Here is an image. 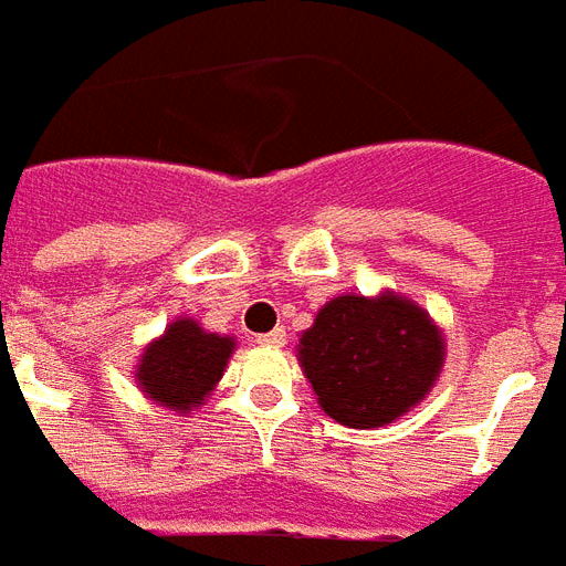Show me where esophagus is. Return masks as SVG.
<instances>
[{
	"label": "esophagus",
	"mask_w": 566,
	"mask_h": 566,
	"mask_svg": "<svg viewBox=\"0 0 566 566\" xmlns=\"http://www.w3.org/2000/svg\"><path fill=\"white\" fill-rule=\"evenodd\" d=\"M284 342H287V333H284L282 326H279V329H272V333L258 336V345H266V347H282Z\"/></svg>",
	"instance_id": "1"
}]
</instances>
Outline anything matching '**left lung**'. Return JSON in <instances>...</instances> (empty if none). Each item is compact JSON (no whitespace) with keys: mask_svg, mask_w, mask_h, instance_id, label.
I'll return each mask as SVG.
<instances>
[{"mask_svg":"<svg viewBox=\"0 0 566 566\" xmlns=\"http://www.w3.org/2000/svg\"><path fill=\"white\" fill-rule=\"evenodd\" d=\"M317 401L350 429L392 422L429 392L443 363L438 326L401 296H336L300 338Z\"/></svg>","mask_w":566,"mask_h":566,"instance_id":"1","label":"left lung"}]
</instances>
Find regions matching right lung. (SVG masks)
I'll use <instances>...</instances> for the list:
<instances>
[{"instance_id":"obj_1","label":"right lung","mask_w":566,"mask_h":566,"mask_svg":"<svg viewBox=\"0 0 566 566\" xmlns=\"http://www.w3.org/2000/svg\"><path fill=\"white\" fill-rule=\"evenodd\" d=\"M230 350L233 338L203 333L195 321L179 317L165 336L146 347L137 380L149 399L174 411H191L216 387Z\"/></svg>"}]
</instances>
